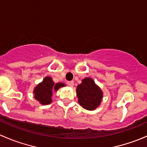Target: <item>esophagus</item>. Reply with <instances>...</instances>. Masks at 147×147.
<instances>
[{
	"label": "esophagus",
	"instance_id": "obj_1",
	"mask_svg": "<svg viewBox=\"0 0 147 147\" xmlns=\"http://www.w3.org/2000/svg\"><path fill=\"white\" fill-rule=\"evenodd\" d=\"M67 85H68V86H71V87H73V86H74V82H73V81L67 82Z\"/></svg>",
	"mask_w": 147,
	"mask_h": 147
}]
</instances>
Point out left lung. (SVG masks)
<instances>
[{
	"label": "left lung",
	"mask_w": 147,
	"mask_h": 147,
	"mask_svg": "<svg viewBox=\"0 0 147 147\" xmlns=\"http://www.w3.org/2000/svg\"><path fill=\"white\" fill-rule=\"evenodd\" d=\"M76 91L79 103L84 109L92 111L99 106L103 93L92 79H84L82 82L78 86Z\"/></svg>",
	"instance_id": "8db88e82"
}]
</instances>
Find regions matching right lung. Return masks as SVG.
Instances as JSON below:
<instances>
[{
    "label": "right lung",
    "instance_id": "add662e5",
    "mask_svg": "<svg viewBox=\"0 0 147 147\" xmlns=\"http://www.w3.org/2000/svg\"><path fill=\"white\" fill-rule=\"evenodd\" d=\"M64 86L65 84L63 83H58L55 84L50 77H46L44 79L42 82L35 87L34 90V98L41 104H49L52 102L51 96L53 89L57 91L59 88Z\"/></svg>",
    "mask_w": 147,
    "mask_h": 147
}]
</instances>
